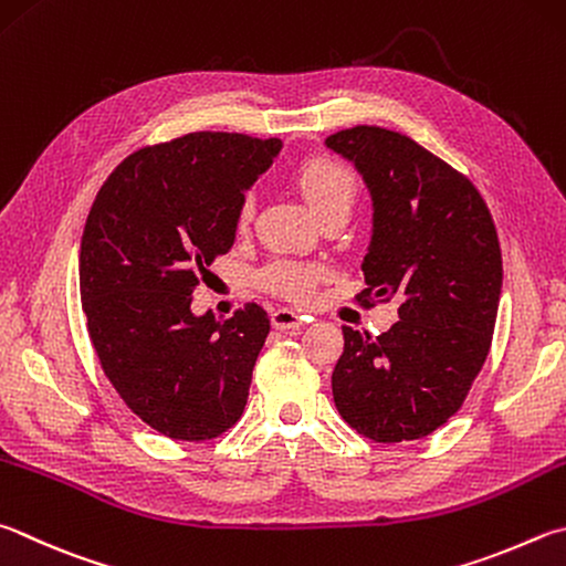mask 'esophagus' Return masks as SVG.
Returning <instances> with one entry per match:
<instances>
[{
    "mask_svg": "<svg viewBox=\"0 0 566 566\" xmlns=\"http://www.w3.org/2000/svg\"><path fill=\"white\" fill-rule=\"evenodd\" d=\"M304 318L294 314L292 310H274L272 312V326L280 328V332H290V328H300Z\"/></svg>",
    "mask_w": 566,
    "mask_h": 566,
    "instance_id": "34e87169",
    "label": "esophagus"
}]
</instances>
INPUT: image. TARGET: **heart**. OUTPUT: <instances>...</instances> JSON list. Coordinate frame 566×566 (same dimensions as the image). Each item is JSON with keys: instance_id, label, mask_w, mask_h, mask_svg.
<instances>
[{"instance_id": "heart-1", "label": "heart", "mask_w": 566, "mask_h": 566, "mask_svg": "<svg viewBox=\"0 0 566 566\" xmlns=\"http://www.w3.org/2000/svg\"><path fill=\"white\" fill-rule=\"evenodd\" d=\"M292 180L318 220H324L326 214L334 212L348 214L356 202L358 185L354 172L348 170L344 163H338L334 158L304 160L302 166L292 172ZM250 218L252 200L244 198L238 208V230H248ZM322 276L324 270L316 264L274 260L262 266L260 274H256V284H260L264 292L280 296V300L306 304L314 296V290L316 284L322 282Z\"/></svg>"}]
</instances>
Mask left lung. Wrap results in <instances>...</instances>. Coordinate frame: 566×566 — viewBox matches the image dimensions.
I'll return each mask as SVG.
<instances>
[{"label":"left lung","instance_id":"left-lung-1","mask_svg":"<svg viewBox=\"0 0 566 566\" xmlns=\"http://www.w3.org/2000/svg\"><path fill=\"white\" fill-rule=\"evenodd\" d=\"M374 198L364 306L398 302L386 334L342 326L334 403L358 436L403 443L458 413L490 354L502 286L495 222L468 176L403 133L356 126L326 138Z\"/></svg>","mask_w":566,"mask_h":566}]
</instances>
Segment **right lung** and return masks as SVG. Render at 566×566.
<instances>
[{"label": "right lung", "mask_w": 566, "mask_h": 566, "mask_svg": "<svg viewBox=\"0 0 566 566\" xmlns=\"http://www.w3.org/2000/svg\"><path fill=\"white\" fill-rule=\"evenodd\" d=\"M282 140L198 130L120 163L91 205L78 254L81 310L111 386L143 423L202 443L238 423L270 316H192L210 262L234 242L244 190Z\"/></svg>", "instance_id": "obj_1"}]
</instances>
